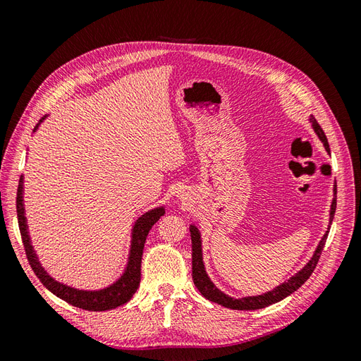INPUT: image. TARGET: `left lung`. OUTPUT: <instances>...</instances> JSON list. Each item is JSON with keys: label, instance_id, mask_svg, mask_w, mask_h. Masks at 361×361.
Returning <instances> with one entry per match:
<instances>
[{"label": "left lung", "instance_id": "8db88e82", "mask_svg": "<svg viewBox=\"0 0 361 361\" xmlns=\"http://www.w3.org/2000/svg\"><path fill=\"white\" fill-rule=\"evenodd\" d=\"M312 126L314 129V133L318 134V137L321 138V141L324 143L325 149L330 152V146H329V140H326L322 128L319 126V123L316 122V118L312 117ZM337 187L334 185V199L331 203V212H330V224L333 221V216L336 212V199H337ZM329 232L324 235V238L321 239V243L316 248L313 257L310 259V262L305 265L297 276L290 277L286 283L277 286L274 290L267 292L264 295H257V297H247V298H241V300H233L231 297H227L221 290H218L214 283L209 280V277L206 276L204 272V267H203V260H202V243H200V233L197 231L195 226H190V233H191V243H192V280L195 288L199 289V292L203 295L206 300H209L212 302H216L220 305H224L227 309H233V310H257V309H264L268 307V305L274 304L281 301L283 298H286L288 295H290L292 292L297 290L298 288H301L307 279L312 276V272L314 271L316 265H318L321 253L324 250V245L326 243V236H329Z\"/></svg>", "mask_w": 361, "mask_h": 361}]
</instances>
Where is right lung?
<instances>
[{"instance_id": "obj_1", "label": "right lung", "mask_w": 361, "mask_h": 361, "mask_svg": "<svg viewBox=\"0 0 361 361\" xmlns=\"http://www.w3.org/2000/svg\"><path fill=\"white\" fill-rule=\"evenodd\" d=\"M23 187H24V178L20 176L19 185H18V194H16L18 224H19L20 238H23V244H24L25 255H27V259L31 265V269L35 271V274L43 283V286H47L54 295H57L59 298L75 305V307L90 310V312L111 310V309L118 307V305H123L125 302H128L130 298H133V295L135 293V290L140 286L141 257H143V248H145L146 238L149 235V231L152 228V226H154L159 220V218L166 214L164 207H158V209L146 212L145 215H141L137 220V223L134 226V232H133V244H130L129 264H128L125 274L120 277V280L106 289L87 292V290H78V289L61 285V283L51 279L45 272V269L40 267L35 251H32L30 236L27 232L24 203H23Z\"/></svg>"}]
</instances>
